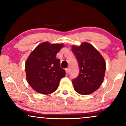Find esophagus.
Masks as SVG:
<instances>
[{"instance_id": "obj_1", "label": "esophagus", "mask_w": 126, "mask_h": 126, "mask_svg": "<svg viewBox=\"0 0 126 126\" xmlns=\"http://www.w3.org/2000/svg\"><path fill=\"white\" fill-rule=\"evenodd\" d=\"M69 68H67V69H66V73H67V74H68V73H69Z\"/></svg>"}]
</instances>
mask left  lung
Returning a JSON list of instances; mask_svg holds the SVG:
<instances>
[{
	"label": "left lung",
	"mask_w": 126,
	"mask_h": 126,
	"mask_svg": "<svg viewBox=\"0 0 126 126\" xmlns=\"http://www.w3.org/2000/svg\"><path fill=\"white\" fill-rule=\"evenodd\" d=\"M72 49L80 69L78 77L72 80L74 90L80 95L91 94L103 82L106 69L104 59L92 44L86 42L79 46H72Z\"/></svg>",
	"instance_id": "obj_1"
}]
</instances>
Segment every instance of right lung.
Segmentation results:
<instances>
[{"label":"right lung","mask_w":126,"mask_h":126,"mask_svg":"<svg viewBox=\"0 0 126 126\" xmlns=\"http://www.w3.org/2000/svg\"><path fill=\"white\" fill-rule=\"evenodd\" d=\"M63 44H50L44 42L31 52L25 62L26 78L31 87L41 94L48 95L59 87L65 70L60 67L56 54Z\"/></svg>","instance_id":"obj_1"}]
</instances>
